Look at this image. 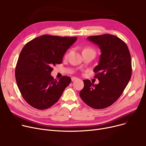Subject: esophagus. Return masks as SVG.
<instances>
[{
  "label": "esophagus",
  "mask_w": 146,
  "mask_h": 146,
  "mask_svg": "<svg viewBox=\"0 0 146 146\" xmlns=\"http://www.w3.org/2000/svg\"><path fill=\"white\" fill-rule=\"evenodd\" d=\"M77 79H78V78H74V77L72 78V81H74V80H77Z\"/></svg>",
  "instance_id": "1"
}]
</instances>
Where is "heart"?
I'll return each instance as SVG.
<instances>
[{
	"instance_id": "obj_1",
	"label": "heart",
	"mask_w": 146,
	"mask_h": 146,
	"mask_svg": "<svg viewBox=\"0 0 146 146\" xmlns=\"http://www.w3.org/2000/svg\"><path fill=\"white\" fill-rule=\"evenodd\" d=\"M93 52L95 53V50H94L93 48H90V47H86V48H84V49L83 50V52ZM68 53H69V52H68V53L66 55V57H67V56H68Z\"/></svg>"
}]
</instances>
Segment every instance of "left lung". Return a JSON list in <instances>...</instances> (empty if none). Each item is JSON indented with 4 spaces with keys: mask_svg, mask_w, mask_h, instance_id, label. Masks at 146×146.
Masks as SVG:
<instances>
[{
    "mask_svg": "<svg viewBox=\"0 0 146 146\" xmlns=\"http://www.w3.org/2000/svg\"><path fill=\"white\" fill-rule=\"evenodd\" d=\"M88 40L98 45L101 54L94 72L99 80L96 85L83 80L80 96L94 109H104L112 105L123 93L131 79V58L127 44L111 34L90 36Z\"/></svg>",
    "mask_w": 146,
    "mask_h": 146,
    "instance_id": "left-lung-1",
    "label": "left lung"
}]
</instances>
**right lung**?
Returning a JSON list of instances; mask_svg holds the SVG:
<instances>
[{
    "label": "right lung",
    "mask_w": 146,
    "mask_h": 146,
    "mask_svg": "<svg viewBox=\"0 0 146 146\" xmlns=\"http://www.w3.org/2000/svg\"><path fill=\"white\" fill-rule=\"evenodd\" d=\"M77 37L43 35L27 43L19 54L15 78L25 101L38 110L55 104L71 82L63 76L57 80L51 76L52 66L62 63L66 51Z\"/></svg>",
    "instance_id": "1"
}]
</instances>
